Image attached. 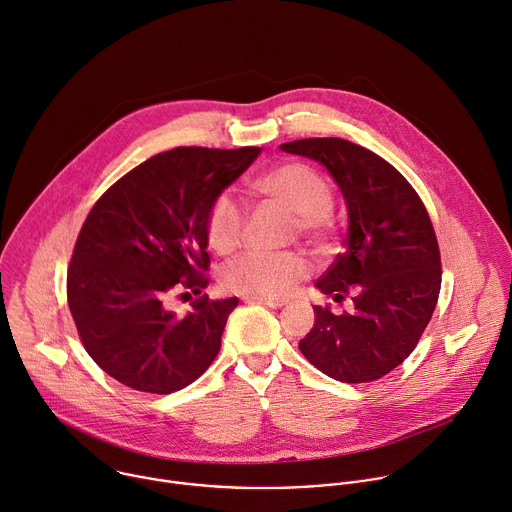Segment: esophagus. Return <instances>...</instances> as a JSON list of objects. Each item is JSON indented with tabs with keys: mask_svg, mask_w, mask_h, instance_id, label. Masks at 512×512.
Segmentation results:
<instances>
[{
	"mask_svg": "<svg viewBox=\"0 0 512 512\" xmlns=\"http://www.w3.org/2000/svg\"><path fill=\"white\" fill-rule=\"evenodd\" d=\"M244 300H246V302L266 304V306H270V309H280V306L286 304V298H270V296H254V294H246Z\"/></svg>",
	"mask_w": 512,
	"mask_h": 512,
	"instance_id": "34e87169",
	"label": "esophagus"
}]
</instances>
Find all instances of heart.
<instances>
[{"label":"heart","instance_id":"1","mask_svg":"<svg viewBox=\"0 0 512 512\" xmlns=\"http://www.w3.org/2000/svg\"><path fill=\"white\" fill-rule=\"evenodd\" d=\"M252 189L292 212L290 236L300 234L306 240H323L333 228L329 181L311 165L300 161L280 163L258 175ZM246 212L230 193L218 195L208 210L206 236L220 254L234 252L244 238ZM311 262L294 250L282 252H246L222 270V282L242 294L284 296L309 276Z\"/></svg>","mask_w":512,"mask_h":512}]
</instances>
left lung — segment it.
I'll list each match as a JSON object with an SVG mask.
<instances>
[{"label":"left lung","mask_w":512,"mask_h":512,"mask_svg":"<svg viewBox=\"0 0 512 512\" xmlns=\"http://www.w3.org/2000/svg\"><path fill=\"white\" fill-rule=\"evenodd\" d=\"M282 151L323 163L349 210L345 250L317 280L353 313L315 306V327L298 349L343 383L375 381L416 349L442 286L438 238L424 201L391 163L337 137L282 143Z\"/></svg>","instance_id":"obj_1"}]
</instances>
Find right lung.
<instances>
[{
    "label": "right lung",
    "instance_id": "1",
    "mask_svg": "<svg viewBox=\"0 0 512 512\" xmlns=\"http://www.w3.org/2000/svg\"><path fill=\"white\" fill-rule=\"evenodd\" d=\"M260 147H177L113 183L86 216L66 276L80 341L119 383L173 393L206 371L238 298L206 294L183 317L173 294L206 288V218L212 201L260 155Z\"/></svg>",
    "mask_w": 512,
    "mask_h": 512
}]
</instances>
